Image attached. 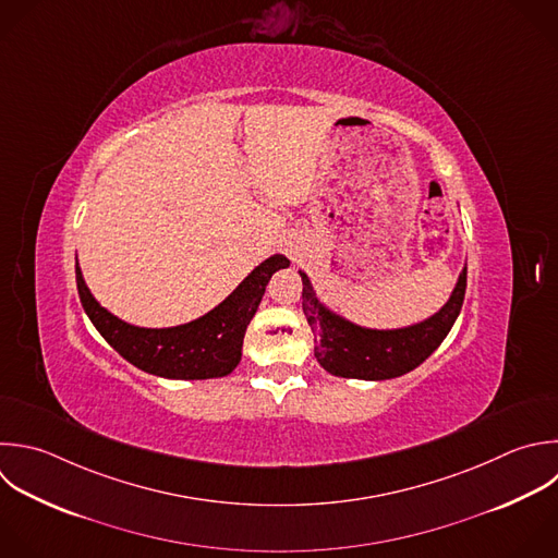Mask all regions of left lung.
<instances>
[{"instance_id": "8db88e82", "label": "left lung", "mask_w": 558, "mask_h": 558, "mask_svg": "<svg viewBox=\"0 0 558 558\" xmlns=\"http://www.w3.org/2000/svg\"><path fill=\"white\" fill-rule=\"evenodd\" d=\"M303 279V314L314 333V355L318 364L336 375L351 379H392L410 373L425 362L453 327L466 290V266L449 301L429 318L401 329H366L329 307H325L305 272Z\"/></svg>"}]
</instances>
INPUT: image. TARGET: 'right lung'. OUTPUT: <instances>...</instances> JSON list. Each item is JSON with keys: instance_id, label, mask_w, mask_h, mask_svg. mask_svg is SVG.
<instances>
[{"instance_id": "obj_1", "label": "right lung", "mask_w": 558, "mask_h": 558, "mask_svg": "<svg viewBox=\"0 0 558 558\" xmlns=\"http://www.w3.org/2000/svg\"><path fill=\"white\" fill-rule=\"evenodd\" d=\"M283 255L262 262L218 307L205 316L166 329L124 323L105 310L89 292L76 266L81 303L102 338L133 366L166 379H211L229 375L242 360V342L270 277L288 268Z\"/></svg>"}]
</instances>
